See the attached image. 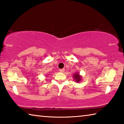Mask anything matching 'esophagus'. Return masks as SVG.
I'll use <instances>...</instances> for the list:
<instances>
[{
  "instance_id": "obj_1",
  "label": "esophagus",
  "mask_w": 124,
  "mask_h": 124,
  "mask_svg": "<svg viewBox=\"0 0 124 124\" xmlns=\"http://www.w3.org/2000/svg\"><path fill=\"white\" fill-rule=\"evenodd\" d=\"M59 71H60V72L63 73V72H64V69H60V70H59Z\"/></svg>"
}]
</instances>
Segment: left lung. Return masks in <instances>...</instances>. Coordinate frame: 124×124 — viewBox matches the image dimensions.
Masks as SVG:
<instances>
[{"label":"left lung","instance_id":"8db88e82","mask_svg":"<svg viewBox=\"0 0 124 124\" xmlns=\"http://www.w3.org/2000/svg\"><path fill=\"white\" fill-rule=\"evenodd\" d=\"M73 78H74L75 81H76L77 83H79L80 82L81 79H82V76H81L80 75L79 73H74V75H73Z\"/></svg>","mask_w":124,"mask_h":124}]
</instances>
